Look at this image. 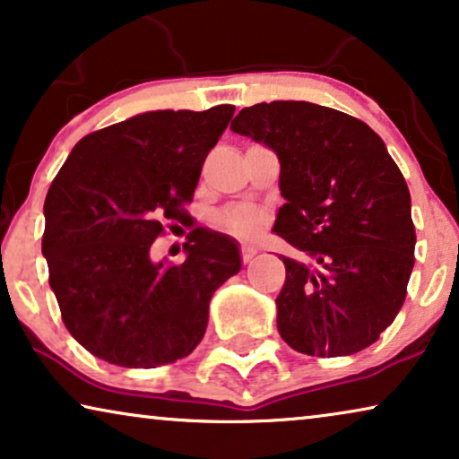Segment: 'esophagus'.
Returning <instances> with one entry per match:
<instances>
[{"instance_id":"34e87169","label":"esophagus","mask_w":459,"mask_h":459,"mask_svg":"<svg viewBox=\"0 0 459 459\" xmlns=\"http://www.w3.org/2000/svg\"><path fill=\"white\" fill-rule=\"evenodd\" d=\"M240 253H242V261H244V263H248L250 259H253V256H255L256 253H259V248H256L255 244H242Z\"/></svg>"}]
</instances>
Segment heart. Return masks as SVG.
<instances>
[{
	"label": "heart",
	"mask_w": 459,
	"mask_h": 459,
	"mask_svg": "<svg viewBox=\"0 0 459 459\" xmlns=\"http://www.w3.org/2000/svg\"><path fill=\"white\" fill-rule=\"evenodd\" d=\"M219 223L236 236H253L263 225V212L255 206H234L219 217Z\"/></svg>",
	"instance_id": "1"
}]
</instances>
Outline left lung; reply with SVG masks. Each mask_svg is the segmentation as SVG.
I'll use <instances>...</instances> for the list:
<instances>
[{"label": "left lung", "mask_w": 459, "mask_h": 459, "mask_svg": "<svg viewBox=\"0 0 459 459\" xmlns=\"http://www.w3.org/2000/svg\"><path fill=\"white\" fill-rule=\"evenodd\" d=\"M234 134L280 159L273 231L305 259L281 256L278 332L294 351L353 355L403 307L413 269L411 196L382 137L359 118L311 102H261Z\"/></svg>", "instance_id": "1"}]
</instances>
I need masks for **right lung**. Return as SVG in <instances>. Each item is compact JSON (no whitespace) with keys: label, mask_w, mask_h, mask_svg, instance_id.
Masks as SVG:
<instances>
[{"label":"right lung","mask_w":459,"mask_h":459,"mask_svg":"<svg viewBox=\"0 0 459 459\" xmlns=\"http://www.w3.org/2000/svg\"><path fill=\"white\" fill-rule=\"evenodd\" d=\"M234 106L152 110L85 135L49 186L41 253L62 322L100 359L156 368L203 341L209 303L242 267L234 238L194 230L186 261H152L160 219L184 221Z\"/></svg>","instance_id":"right-lung-1"}]
</instances>
